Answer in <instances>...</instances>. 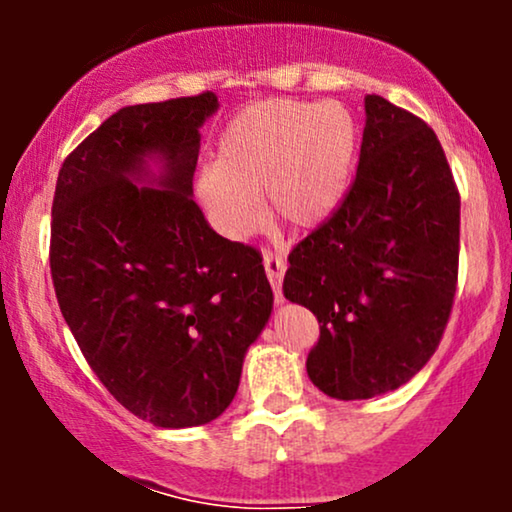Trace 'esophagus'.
<instances>
[{
  "label": "esophagus",
  "instance_id": "34e87169",
  "mask_svg": "<svg viewBox=\"0 0 512 512\" xmlns=\"http://www.w3.org/2000/svg\"><path fill=\"white\" fill-rule=\"evenodd\" d=\"M262 264H264V269H267V279H269V284H272V289H274L276 303H284V296H281V279H284V269H286L284 260L272 255V252H267Z\"/></svg>",
  "mask_w": 512,
  "mask_h": 512
}]
</instances>
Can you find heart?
Listing matches in <instances>:
<instances>
[{"label": "heart", "mask_w": 512, "mask_h": 512, "mask_svg": "<svg viewBox=\"0 0 512 512\" xmlns=\"http://www.w3.org/2000/svg\"><path fill=\"white\" fill-rule=\"evenodd\" d=\"M356 151L358 125L342 103H255L223 129L216 163L197 175L195 190L231 240L260 221V190L272 214L310 228L342 204Z\"/></svg>", "instance_id": "heart-1"}]
</instances>
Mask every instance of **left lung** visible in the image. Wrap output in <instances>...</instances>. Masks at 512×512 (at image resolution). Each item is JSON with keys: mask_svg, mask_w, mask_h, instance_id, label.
<instances>
[{"mask_svg": "<svg viewBox=\"0 0 512 512\" xmlns=\"http://www.w3.org/2000/svg\"><path fill=\"white\" fill-rule=\"evenodd\" d=\"M457 260L460 195L436 132L366 96L354 185L284 276V296L320 322L305 361L317 390L349 402L409 383L448 325Z\"/></svg>", "mask_w": 512, "mask_h": 512, "instance_id": "8db88e82", "label": "left lung"}]
</instances>
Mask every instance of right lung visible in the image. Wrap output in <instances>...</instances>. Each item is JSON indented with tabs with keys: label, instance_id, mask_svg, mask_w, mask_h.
Masks as SVG:
<instances>
[{
	"label": "right lung",
	"instance_id": "1",
	"mask_svg": "<svg viewBox=\"0 0 512 512\" xmlns=\"http://www.w3.org/2000/svg\"><path fill=\"white\" fill-rule=\"evenodd\" d=\"M216 93L127 105L62 163L50 269L81 354L122 407L161 428L219 419L274 293L255 248L192 199Z\"/></svg>",
	"mask_w": 512,
	"mask_h": 512
}]
</instances>
